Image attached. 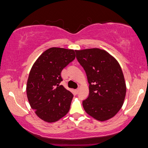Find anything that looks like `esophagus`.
I'll return each mask as SVG.
<instances>
[{
    "mask_svg": "<svg viewBox=\"0 0 148 148\" xmlns=\"http://www.w3.org/2000/svg\"><path fill=\"white\" fill-rule=\"evenodd\" d=\"M75 91H76V94H77V93H78V91H79V89H76V90H75Z\"/></svg>",
    "mask_w": 148,
    "mask_h": 148,
    "instance_id": "34e87169",
    "label": "esophagus"
}]
</instances>
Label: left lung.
Listing matches in <instances>:
<instances>
[{
    "label": "left lung",
    "instance_id": "left-lung-1",
    "mask_svg": "<svg viewBox=\"0 0 148 148\" xmlns=\"http://www.w3.org/2000/svg\"><path fill=\"white\" fill-rule=\"evenodd\" d=\"M87 74L89 95L82 102L87 114L104 121L116 116L123 104L126 84L118 61L99 48L76 50Z\"/></svg>",
    "mask_w": 148,
    "mask_h": 148
}]
</instances>
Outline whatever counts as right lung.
I'll return each instance as SVG.
<instances>
[{"label": "right lung", "instance_id": "1", "mask_svg": "<svg viewBox=\"0 0 148 148\" xmlns=\"http://www.w3.org/2000/svg\"><path fill=\"white\" fill-rule=\"evenodd\" d=\"M76 50L51 47L32 65L27 84V99L39 118L57 121L68 113L73 95L60 85L61 71L75 59Z\"/></svg>", "mask_w": 148, "mask_h": 148}]
</instances>
